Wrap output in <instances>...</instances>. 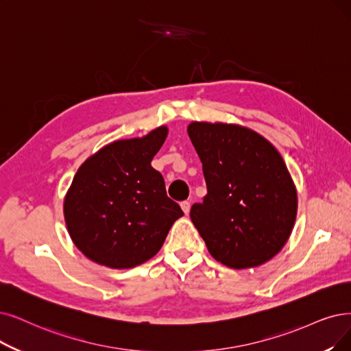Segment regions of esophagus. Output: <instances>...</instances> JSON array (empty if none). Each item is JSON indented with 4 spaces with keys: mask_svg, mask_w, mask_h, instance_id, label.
Segmentation results:
<instances>
[{
    "mask_svg": "<svg viewBox=\"0 0 351 351\" xmlns=\"http://www.w3.org/2000/svg\"><path fill=\"white\" fill-rule=\"evenodd\" d=\"M180 206H181V208H183L184 215H189V213H190V203H189V202H183Z\"/></svg>",
    "mask_w": 351,
    "mask_h": 351,
    "instance_id": "esophagus-1",
    "label": "esophagus"
}]
</instances>
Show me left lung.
I'll return each instance as SVG.
<instances>
[{
    "label": "left lung",
    "mask_w": 351,
    "mask_h": 351,
    "mask_svg": "<svg viewBox=\"0 0 351 351\" xmlns=\"http://www.w3.org/2000/svg\"><path fill=\"white\" fill-rule=\"evenodd\" d=\"M187 132L207 184L190 217L210 255L233 269L271 261L288 242L298 208L281 154L242 125L194 121Z\"/></svg>",
    "instance_id": "8db88e82"
}]
</instances>
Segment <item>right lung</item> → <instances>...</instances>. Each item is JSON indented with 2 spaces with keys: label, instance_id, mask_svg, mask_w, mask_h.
Listing matches in <instances>:
<instances>
[{
  "label": "right lung",
  "instance_id": "right-lung-1",
  "mask_svg": "<svg viewBox=\"0 0 351 351\" xmlns=\"http://www.w3.org/2000/svg\"><path fill=\"white\" fill-rule=\"evenodd\" d=\"M167 135L161 125L144 136L118 139L79 167L63 215L70 239L88 259L112 269L134 268L158 254L183 216L151 167Z\"/></svg>",
  "mask_w": 351,
  "mask_h": 351
}]
</instances>
